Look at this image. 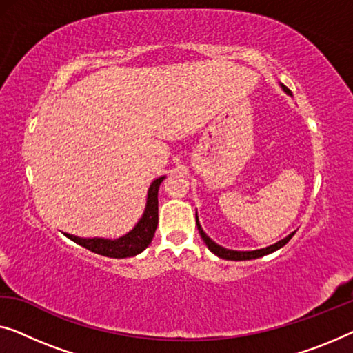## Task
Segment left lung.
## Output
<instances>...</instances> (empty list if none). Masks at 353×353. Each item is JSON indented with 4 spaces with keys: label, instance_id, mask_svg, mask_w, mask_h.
<instances>
[{
    "label": "left lung",
    "instance_id": "1",
    "mask_svg": "<svg viewBox=\"0 0 353 353\" xmlns=\"http://www.w3.org/2000/svg\"><path fill=\"white\" fill-rule=\"evenodd\" d=\"M283 90H285L288 94H292V92L288 90V88L285 85H282ZM196 227H198V231L199 234H201V238L204 243H206V245L209 247L210 252H214L215 255L220 256V259H225V260H233V261H244V260H254V259H260V256L263 255H268V254H272V252L281 249V247L285 245L288 241H290L293 238V234H288L285 239L279 241V243H276L274 245H270L266 247V249H260V250H250V252H238V250H230V249H225V247H220L219 244H215L212 239L209 238V236L204 233L201 225L198 223V217H196Z\"/></svg>",
    "mask_w": 353,
    "mask_h": 353
}]
</instances>
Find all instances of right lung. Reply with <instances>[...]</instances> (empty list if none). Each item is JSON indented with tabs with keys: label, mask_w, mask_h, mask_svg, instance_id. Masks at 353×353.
<instances>
[{
	"label": "right lung",
	"mask_w": 353,
	"mask_h": 353,
	"mask_svg": "<svg viewBox=\"0 0 353 353\" xmlns=\"http://www.w3.org/2000/svg\"><path fill=\"white\" fill-rule=\"evenodd\" d=\"M165 177H159L154 181L149 194H147V206L143 219L139 220V223L130 231L128 234H125L123 238H119L115 241L110 239H82L76 238V236L66 234V238L74 241L76 244L85 247V249L94 252L98 255L110 256V259H126V256H134L143 252L147 245L152 243L154 238L157 225H159V188L160 183Z\"/></svg>",
	"instance_id": "obj_1"
}]
</instances>
